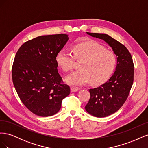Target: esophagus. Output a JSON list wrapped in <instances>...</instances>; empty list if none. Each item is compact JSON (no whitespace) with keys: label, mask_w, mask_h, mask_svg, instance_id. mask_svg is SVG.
I'll return each mask as SVG.
<instances>
[{"label":"esophagus","mask_w":148,"mask_h":148,"mask_svg":"<svg viewBox=\"0 0 148 148\" xmlns=\"http://www.w3.org/2000/svg\"><path fill=\"white\" fill-rule=\"evenodd\" d=\"M78 90H79V88H75V87H71V92H77Z\"/></svg>","instance_id":"1"}]
</instances>
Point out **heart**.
<instances>
[{
	"instance_id": "1",
	"label": "heart",
	"mask_w": 148,
	"mask_h": 148,
	"mask_svg": "<svg viewBox=\"0 0 148 148\" xmlns=\"http://www.w3.org/2000/svg\"><path fill=\"white\" fill-rule=\"evenodd\" d=\"M73 56L62 49L56 57L57 64L65 71L74 68L75 59L82 61L80 69L66 78V82L73 86H81L91 81L93 84H101L113 75L117 65V59L112 51L93 41L78 43L73 47Z\"/></svg>"
}]
</instances>
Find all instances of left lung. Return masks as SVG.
<instances>
[{
  "label": "left lung",
  "instance_id": "obj_1",
  "mask_svg": "<svg viewBox=\"0 0 148 148\" xmlns=\"http://www.w3.org/2000/svg\"><path fill=\"white\" fill-rule=\"evenodd\" d=\"M104 40L117 56V65L111 78L100 86L89 89L91 97L85 109L96 117H105L117 112L127 99L134 80V64L127 47L110 36L88 33Z\"/></svg>",
  "mask_w": 148,
  "mask_h": 148
}]
</instances>
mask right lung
Wrapping results in <instances>:
<instances>
[{
  "label": "right lung",
  "mask_w": 148,
  "mask_h": 148,
  "mask_svg": "<svg viewBox=\"0 0 148 148\" xmlns=\"http://www.w3.org/2000/svg\"><path fill=\"white\" fill-rule=\"evenodd\" d=\"M68 35L41 36L26 41L18 50L12 66L13 83L20 100L35 115L57 114L70 92L57 70V53Z\"/></svg>",
  "instance_id": "right-lung-1"
}]
</instances>
